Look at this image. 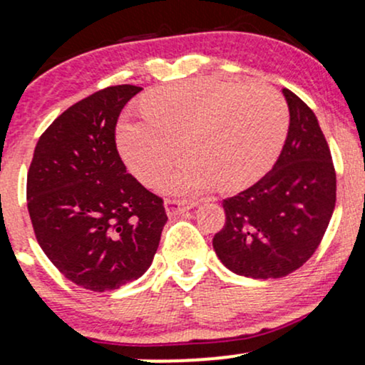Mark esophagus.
<instances>
[{"instance_id":"34e87169","label":"esophagus","mask_w":365,"mask_h":365,"mask_svg":"<svg viewBox=\"0 0 365 365\" xmlns=\"http://www.w3.org/2000/svg\"><path fill=\"white\" fill-rule=\"evenodd\" d=\"M192 207H195V202H183V200H175V199L165 200V211L170 217L182 215V212H185Z\"/></svg>"}]
</instances>
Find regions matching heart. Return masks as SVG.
<instances>
[{"mask_svg":"<svg viewBox=\"0 0 365 365\" xmlns=\"http://www.w3.org/2000/svg\"><path fill=\"white\" fill-rule=\"evenodd\" d=\"M142 113L144 118L120 123L121 156L137 178L154 183L183 142L192 158L161 183L182 197L216 183L232 190L257 182L278 159L290 125L287 101L271 86L217 78L163 87L144 99Z\"/></svg>","mask_w":365,"mask_h":365,"instance_id":"obj_1","label":"heart"}]
</instances>
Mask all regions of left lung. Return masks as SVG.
I'll use <instances>...</instances> for the list:
<instances>
[{
	"label": "left lung",
	"mask_w": 365,
	"mask_h": 365,
	"mask_svg": "<svg viewBox=\"0 0 365 365\" xmlns=\"http://www.w3.org/2000/svg\"><path fill=\"white\" fill-rule=\"evenodd\" d=\"M290 127L273 170L223 200L226 223L212 238L220 261L235 274L283 278L319 247L336 202V173L316 115L283 89Z\"/></svg>",
	"instance_id": "left-lung-1"
}]
</instances>
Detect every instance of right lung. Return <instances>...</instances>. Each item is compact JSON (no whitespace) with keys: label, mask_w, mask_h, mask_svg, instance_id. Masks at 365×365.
<instances>
[{"label":"right lung","mask_w":365,"mask_h":365,"mask_svg":"<svg viewBox=\"0 0 365 365\" xmlns=\"http://www.w3.org/2000/svg\"><path fill=\"white\" fill-rule=\"evenodd\" d=\"M142 87L113 86L75 103L37 142L27 207L41 249L65 278L92 292L139 279L168 216L127 173L115 142L120 111Z\"/></svg>","instance_id":"add662e5"}]
</instances>
